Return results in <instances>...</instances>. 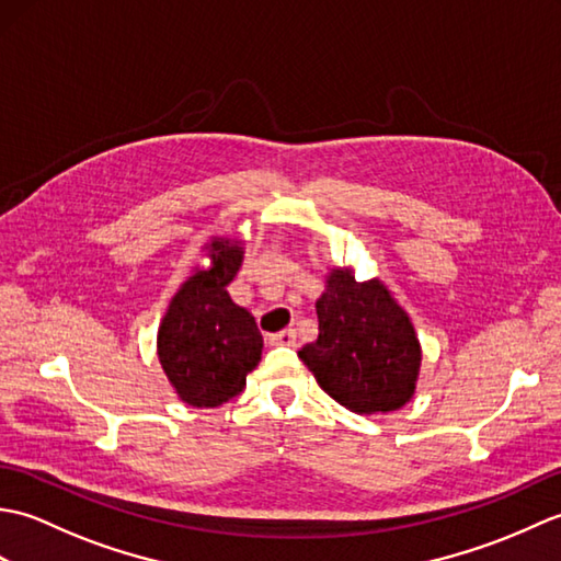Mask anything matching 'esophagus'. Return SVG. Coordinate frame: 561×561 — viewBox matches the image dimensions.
Returning a JSON list of instances; mask_svg holds the SVG:
<instances>
[{
  "instance_id": "34e87169",
  "label": "esophagus",
  "mask_w": 561,
  "mask_h": 561,
  "mask_svg": "<svg viewBox=\"0 0 561 561\" xmlns=\"http://www.w3.org/2000/svg\"><path fill=\"white\" fill-rule=\"evenodd\" d=\"M270 344H282V347H294L296 344V332L294 330H282L277 335H270L267 337Z\"/></svg>"
}]
</instances>
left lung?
I'll use <instances>...</instances> for the list:
<instances>
[{
  "instance_id": "obj_1",
  "label": "left lung",
  "mask_w": 561,
  "mask_h": 561,
  "mask_svg": "<svg viewBox=\"0 0 561 561\" xmlns=\"http://www.w3.org/2000/svg\"><path fill=\"white\" fill-rule=\"evenodd\" d=\"M318 340L299 359L332 400L356 414L400 410L414 396L422 347L410 316L378 279L332 270L316 301Z\"/></svg>"
}]
</instances>
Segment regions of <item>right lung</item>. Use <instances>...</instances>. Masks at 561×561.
Segmentation results:
<instances>
[{
  "mask_svg": "<svg viewBox=\"0 0 561 561\" xmlns=\"http://www.w3.org/2000/svg\"><path fill=\"white\" fill-rule=\"evenodd\" d=\"M207 253L211 265L181 284L157 337L163 374L193 408H217L238 396L262 354L255 318L226 291L241 267L243 248L214 238Z\"/></svg>",
  "mask_w": 561,
  "mask_h": 561,
  "instance_id": "1",
  "label": "right lung"
}]
</instances>
